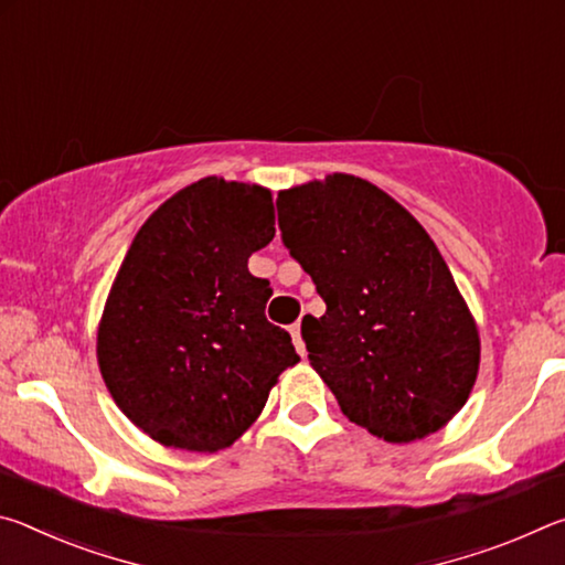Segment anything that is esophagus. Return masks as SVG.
I'll return each instance as SVG.
<instances>
[{
	"instance_id": "esophagus-1",
	"label": "esophagus",
	"mask_w": 565,
	"mask_h": 565,
	"mask_svg": "<svg viewBox=\"0 0 565 565\" xmlns=\"http://www.w3.org/2000/svg\"><path fill=\"white\" fill-rule=\"evenodd\" d=\"M289 333H291V341H294V347H296V351H299V353H301V356H303V353H306V347H303V339H301V323H299V321H296V323H294V327L289 329Z\"/></svg>"
}]
</instances>
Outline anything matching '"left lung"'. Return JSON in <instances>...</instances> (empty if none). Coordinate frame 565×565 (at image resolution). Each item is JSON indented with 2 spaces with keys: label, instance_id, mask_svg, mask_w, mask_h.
I'll list each match as a JSON object with an SVG mask.
<instances>
[{
  "label": "left lung",
  "instance_id": "8db88e82",
  "mask_svg": "<svg viewBox=\"0 0 565 565\" xmlns=\"http://www.w3.org/2000/svg\"><path fill=\"white\" fill-rule=\"evenodd\" d=\"M276 206L286 248L327 301L301 333L343 416L388 444L441 431L471 396L481 339L426 228L341 171L279 191Z\"/></svg>",
  "mask_w": 565,
  "mask_h": 565
}]
</instances>
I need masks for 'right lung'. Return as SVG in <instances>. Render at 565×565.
Listing matches in <instances>:
<instances>
[{
    "label": "right lung",
    "instance_id": "right-lung-1",
    "mask_svg": "<svg viewBox=\"0 0 565 565\" xmlns=\"http://www.w3.org/2000/svg\"><path fill=\"white\" fill-rule=\"evenodd\" d=\"M271 191L204 177L134 236L104 303L97 361L114 404L161 446L214 454L266 406L296 356L266 321L248 256L276 234Z\"/></svg>",
    "mask_w": 565,
    "mask_h": 565
}]
</instances>
